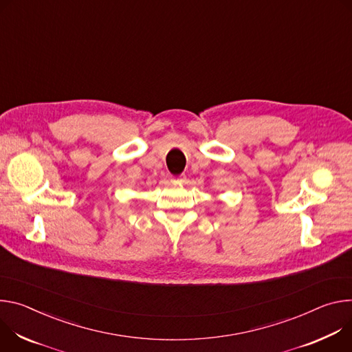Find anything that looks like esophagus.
Returning a JSON list of instances; mask_svg holds the SVG:
<instances>
[{"label": "esophagus", "instance_id": "esophagus-1", "mask_svg": "<svg viewBox=\"0 0 352 352\" xmlns=\"http://www.w3.org/2000/svg\"><path fill=\"white\" fill-rule=\"evenodd\" d=\"M173 180H175V182H177V183H186V175L183 173V175L177 176V177H175Z\"/></svg>", "mask_w": 352, "mask_h": 352}]
</instances>
